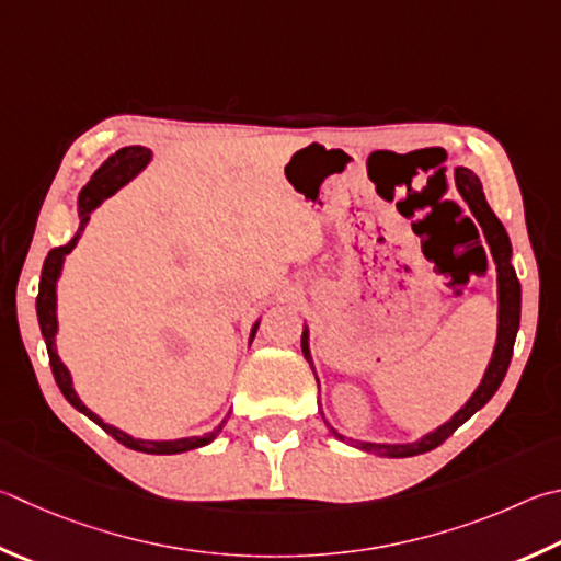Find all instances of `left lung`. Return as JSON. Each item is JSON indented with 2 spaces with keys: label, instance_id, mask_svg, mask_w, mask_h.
<instances>
[{
  "label": "left lung",
  "instance_id": "8db88e82",
  "mask_svg": "<svg viewBox=\"0 0 561 561\" xmlns=\"http://www.w3.org/2000/svg\"><path fill=\"white\" fill-rule=\"evenodd\" d=\"M456 188L461 193L463 201L468 203V208L476 216V220L481 222L483 228V236L485 242L491 245V254H493V262H495V272H497V339H495V348H493V358L488 363L485 375L481 385L476 387V392L471 394V400H468L461 410H458L449 422L442 424L439 430L430 432L426 436H422L420 442H412V444H373V442H353V439H345L343 434H339L329 424V430L339 436L341 442H351L353 446H358L360 451H368V454H378V456H390V458H407V456H416V454H426L436 449V446L444 444L449 436L461 426L463 422L471 420V416L481 410V407L491 400L495 394L497 387H501L505 373H507V365H511L513 358V345H515V335L517 329H520V282H517V274L511 264L513 257V250H511V240H507V232L503 228V222L495 218V213L491 210L485 201V193L481 181L473 174V171L468 169H456ZM301 351L307 355V360L311 363V353H309V329H304L301 333ZM313 368V363H311ZM316 375V373H313ZM319 382V378H316Z\"/></svg>",
  "mask_w": 561,
  "mask_h": 561
}]
</instances>
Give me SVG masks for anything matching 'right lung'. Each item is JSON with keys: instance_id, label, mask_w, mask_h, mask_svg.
<instances>
[{"instance_id": "1", "label": "right lung", "mask_w": 561, "mask_h": 561, "mask_svg": "<svg viewBox=\"0 0 561 561\" xmlns=\"http://www.w3.org/2000/svg\"><path fill=\"white\" fill-rule=\"evenodd\" d=\"M151 159V151L145 147H125L112 154L103 167H100L90 181L83 186L78 196V218H80V228L73 236V240L68 242V245H60L54 248L48 252V257L44 262V270H41V284H38V297H36V313H38V325H41V335H44L46 341V351H48V360H50V370H54V378L58 390L64 392L66 400L76 407L78 412H83L88 420H93L98 426H103V430L112 436V439L125 444L127 449H135V451H145V454H181V451H191V449H198V446H206L210 444L222 430V422L216 430L203 434V436H186V439H174V442H147V439H135V436L125 434L117 426H112L107 422L100 420L95 412H90L88 407L80 402V397L73 390V380H70V373L64 363H60L58 353H56V331H58V319H56V282L60 277V270H64V260L66 254L76 248V242L80 238V232L85 230V222L90 220V213H93L100 203L105 198L115 196V193L135 179L141 169L149 164ZM257 325L260 321L252 325V333H250V341L254 339V333H257Z\"/></svg>"}]
</instances>
